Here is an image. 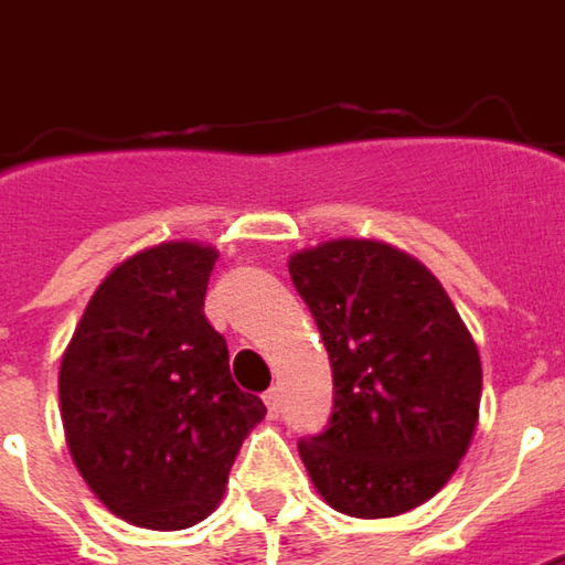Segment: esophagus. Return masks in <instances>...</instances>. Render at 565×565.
<instances>
[{"label":"esophagus","mask_w":565,"mask_h":565,"mask_svg":"<svg viewBox=\"0 0 565 565\" xmlns=\"http://www.w3.org/2000/svg\"><path fill=\"white\" fill-rule=\"evenodd\" d=\"M264 404H267V414L279 416V388H270V392H264Z\"/></svg>","instance_id":"1"}]
</instances>
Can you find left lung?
Returning a JSON list of instances; mask_svg holds the SVG:
<instances>
[{
	"mask_svg": "<svg viewBox=\"0 0 565 565\" xmlns=\"http://www.w3.org/2000/svg\"><path fill=\"white\" fill-rule=\"evenodd\" d=\"M332 363L335 407L298 454L320 498L388 520L448 486L479 426L482 361L445 286L382 238L339 236L289 257Z\"/></svg>",
	"mask_w": 565,
	"mask_h": 565,
	"instance_id": "1",
	"label": "left lung"
}]
</instances>
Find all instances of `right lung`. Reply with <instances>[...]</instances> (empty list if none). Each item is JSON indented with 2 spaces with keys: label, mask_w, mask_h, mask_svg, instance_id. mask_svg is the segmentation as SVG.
<instances>
[{
  "label": "right lung",
  "mask_w": 565,
  "mask_h": 565,
  "mask_svg": "<svg viewBox=\"0 0 565 565\" xmlns=\"http://www.w3.org/2000/svg\"><path fill=\"white\" fill-rule=\"evenodd\" d=\"M217 248L170 238L98 282L62 354L67 450L115 516L177 532L211 516L245 435L264 419L238 392L230 351L204 317Z\"/></svg>",
  "instance_id": "obj_1"
}]
</instances>
